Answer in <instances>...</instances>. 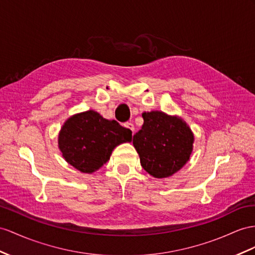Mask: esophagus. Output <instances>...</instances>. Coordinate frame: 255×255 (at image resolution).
<instances>
[{
    "instance_id": "obj_1",
    "label": "esophagus",
    "mask_w": 255,
    "mask_h": 255,
    "mask_svg": "<svg viewBox=\"0 0 255 255\" xmlns=\"http://www.w3.org/2000/svg\"><path fill=\"white\" fill-rule=\"evenodd\" d=\"M125 127L128 128L129 130H131L132 132L134 131V126H133L132 123H125Z\"/></svg>"
}]
</instances>
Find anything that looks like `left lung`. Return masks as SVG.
<instances>
[{"instance_id": "left-lung-1", "label": "left lung", "mask_w": 255, "mask_h": 255, "mask_svg": "<svg viewBox=\"0 0 255 255\" xmlns=\"http://www.w3.org/2000/svg\"><path fill=\"white\" fill-rule=\"evenodd\" d=\"M142 117L144 123L132 139L141 166L154 178L170 177L190 159L192 130L180 117L160 111L144 112Z\"/></svg>"}]
</instances>
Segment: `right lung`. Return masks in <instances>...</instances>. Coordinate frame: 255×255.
Returning <instances> with one entry per match:
<instances>
[{"mask_svg": "<svg viewBox=\"0 0 255 255\" xmlns=\"http://www.w3.org/2000/svg\"><path fill=\"white\" fill-rule=\"evenodd\" d=\"M131 138V130L89 110L65 121L58 146L68 164L81 172L93 173L109 161L117 145L130 142Z\"/></svg>", "mask_w": 255, "mask_h": 255, "instance_id": "1", "label": "right lung"}]
</instances>
